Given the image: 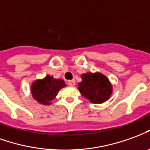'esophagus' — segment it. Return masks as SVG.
<instances>
[{"label":"esophagus","instance_id":"1","mask_svg":"<svg viewBox=\"0 0 150 150\" xmlns=\"http://www.w3.org/2000/svg\"><path fill=\"white\" fill-rule=\"evenodd\" d=\"M68 84L71 87H74L75 85V80H70V81H68Z\"/></svg>","mask_w":150,"mask_h":150}]
</instances>
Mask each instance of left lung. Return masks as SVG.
I'll use <instances>...</instances> for the list:
<instances>
[{"mask_svg": "<svg viewBox=\"0 0 150 150\" xmlns=\"http://www.w3.org/2000/svg\"><path fill=\"white\" fill-rule=\"evenodd\" d=\"M81 79L78 89L91 103L101 104L109 100L113 93V86L105 75L100 72H87L81 75Z\"/></svg>", "mask_w": 150, "mask_h": 150, "instance_id": "1", "label": "left lung"}]
</instances>
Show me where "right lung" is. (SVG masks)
<instances>
[{"instance_id":"1","label":"right lung","mask_w":150,"mask_h":150,"mask_svg":"<svg viewBox=\"0 0 150 150\" xmlns=\"http://www.w3.org/2000/svg\"><path fill=\"white\" fill-rule=\"evenodd\" d=\"M66 86L67 84L63 79H55L48 75L45 78L38 79L32 82L31 93L32 97L39 104L49 105L57 97L59 91Z\"/></svg>"}]
</instances>
